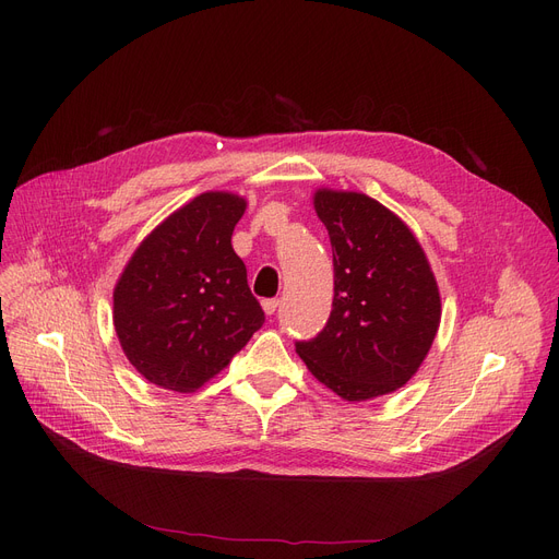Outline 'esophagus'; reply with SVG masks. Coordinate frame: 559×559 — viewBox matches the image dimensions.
<instances>
[{"instance_id": "34e87169", "label": "esophagus", "mask_w": 559, "mask_h": 559, "mask_svg": "<svg viewBox=\"0 0 559 559\" xmlns=\"http://www.w3.org/2000/svg\"><path fill=\"white\" fill-rule=\"evenodd\" d=\"M262 308H264V312H267V314H274L276 308H278V299H264Z\"/></svg>"}]
</instances>
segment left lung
Segmentation results:
<instances>
[{"label": "left lung", "instance_id": "obj_1", "mask_svg": "<svg viewBox=\"0 0 559 559\" xmlns=\"http://www.w3.org/2000/svg\"><path fill=\"white\" fill-rule=\"evenodd\" d=\"M314 211L333 247V310L297 354L346 401L405 385L435 340L442 304L430 264L409 228L358 192L319 190Z\"/></svg>", "mask_w": 559, "mask_h": 559}]
</instances>
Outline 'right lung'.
<instances>
[{
    "label": "right lung",
    "mask_w": 559,
    "mask_h": 559,
    "mask_svg": "<svg viewBox=\"0 0 559 559\" xmlns=\"http://www.w3.org/2000/svg\"><path fill=\"white\" fill-rule=\"evenodd\" d=\"M245 199L205 192L146 238L115 287L112 321L150 383L194 392L264 324L247 267L230 247Z\"/></svg>",
    "instance_id": "add662e5"
}]
</instances>
